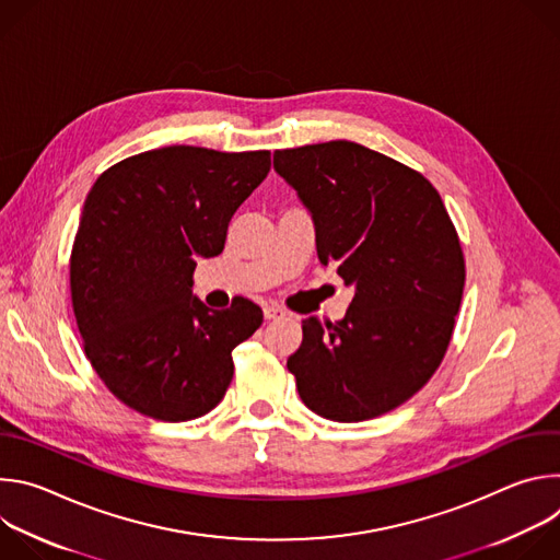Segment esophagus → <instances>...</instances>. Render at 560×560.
I'll return each instance as SVG.
<instances>
[{
    "instance_id": "esophagus-1",
    "label": "esophagus",
    "mask_w": 560,
    "mask_h": 560,
    "mask_svg": "<svg viewBox=\"0 0 560 560\" xmlns=\"http://www.w3.org/2000/svg\"><path fill=\"white\" fill-rule=\"evenodd\" d=\"M264 316L268 318V322H272V318L285 316V312L279 305H264Z\"/></svg>"
}]
</instances>
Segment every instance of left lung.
<instances>
[{
	"label": "left lung",
	"mask_w": 560,
	"mask_h": 560,
	"mask_svg": "<svg viewBox=\"0 0 560 560\" xmlns=\"http://www.w3.org/2000/svg\"><path fill=\"white\" fill-rule=\"evenodd\" d=\"M275 171L312 217L318 261L354 290L341 322H303L288 359L301 401L339 423L381 417L450 346L465 285L454 223L421 173L354 141L277 150Z\"/></svg>",
	"instance_id": "1"
}]
</instances>
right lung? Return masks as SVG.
Masks as SVG:
<instances>
[{
  "instance_id": "1",
  "label": "right lung",
  "mask_w": 560,
  "mask_h": 560,
  "mask_svg": "<svg viewBox=\"0 0 560 560\" xmlns=\"http://www.w3.org/2000/svg\"><path fill=\"white\" fill-rule=\"evenodd\" d=\"M268 173V150L168 145L124 159L91 188L70 255L72 310L91 365L128 408L179 423L223 398L232 350L264 312L244 296L210 310L192 272L221 255L232 214Z\"/></svg>"
}]
</instances>
